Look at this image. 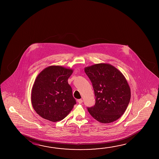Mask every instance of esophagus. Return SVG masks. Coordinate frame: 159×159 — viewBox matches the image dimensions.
<instances>
[{"instance_id":"esophagus-1","label":"esophagus","mask_w":159,"mask_h":159,"mask_svg":"<svg viewBox=\"0 0 159 159\" xmlns=\"http://www.w3.org/2000/svg\"><path fill=\"white\" fill-rule=\"evenodd\" d=\"M78 102L79 104H81L82 102H83V100L82 99H78Z\"/></svg>"}]
</instances>
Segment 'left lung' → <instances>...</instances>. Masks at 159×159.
<instances>
[{
    "label": "left lung",
    "mask_w": 159,
    "mask_h": 159,
    "mask_svg": "<svg viewBox=\"0 0 159 159\" xmlns=\"http://www.w3.org/2000/svg\"><path fill=\"white\" fill-rule=\"evenodd\" d=\"M91 81L95 104L88 107L90 114L102 123L119 119L127 109L131 98L129 85L120 71L109 64L100 63L84 69Z\"/></svg>",
    "instance_id": "1"
}]
</instances>
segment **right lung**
Segmentation results:
<instances>
[{"instance_id": "1", "label": "right lung", "mask_w": 159, "mask_h": 159, "mask_svg": "<svg viewBox=\"0 0 159 159\" xmlns=\"http://www.w3.org/2000/svg\"><path fill=\"white\" fill-rule=\"evenodd\" d=\"M73 70L50 66L39 73L31 90V100L37 114L46 120L64 119L76 104L68 80Z\"/></svg>"}]
</instances>
